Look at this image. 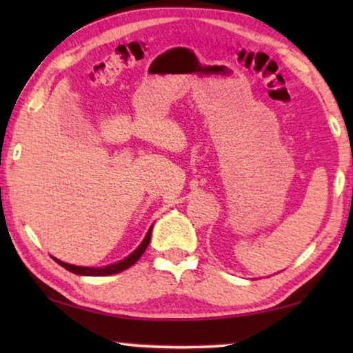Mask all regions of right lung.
<instances>
[{
    "label": "right lung",
    "mask_w": 353,
    "mask_h": 353,
    "mask_svg": "<svg viewBox=\"0 0 353 353\" xmlns=\"http://www.w3.org/2000/svg\"><path fill=\"white\" fill-rule=\"evenodd\" d=\"M151 232H152V227L151 229L148 230V234L145 236V240L141 241V244L139 248H137L132 254H130L129 256H126V259L118 261V263H113V265H109V266H104V268H82V266H74V265H68V263H63L61 260L54 259L59 265L63 266L65 270L73 272V274H79V276H93V277H98V276H112V274H118L124 270H128V268H130L134 265V263H137V260L140 259V256L143 255V252H145L149 241H151Z\"/></svg>",
    "instance_id": "right-lung-1"
}]
</instances>
